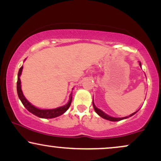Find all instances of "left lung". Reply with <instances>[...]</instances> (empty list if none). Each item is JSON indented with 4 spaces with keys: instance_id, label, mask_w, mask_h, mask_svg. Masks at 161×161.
I'll use <instances>...</instances> for the list:
<instances>
[{
    "instance_id": "left-lung-1",
    "label": "left lung",
    "mask_w": 161,
    "mask_h": 161,
    "mask_svg": "<svg viewBox=\"0 0 161 161\" xmlns=\"http://www.w3.org/2000/svg\"><path fill=\"white\" fill-rule=\"evenodd\" d=\"M139 64H140V66H141V63H140ZM93 107H94V109H95V112L97 113V114H98L100 116H101V117L104 118V119H108V120L113 121V122H116V121H119V120H122V119H126V118H128V116H125V117H123V118H115V117H112V116H110L107 115V114H105V113L103 112L102 110H100V109L96 108L95 104H94V102H93ZM136 112H137V111H136ZM136 112H135V113H133V114H131V115H129V116H132V115H134V114H136Z\"/></svg>"
}]
</instances>
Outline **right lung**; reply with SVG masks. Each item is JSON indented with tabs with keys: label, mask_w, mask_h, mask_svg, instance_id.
<instances>
[{
	"label": "right lung",
	"mask_w": 161,
	"mask_h": 161,
	"mask_svg": "<svg viewBox=\"0 0 161 161\" xmlns=\"http://www.w3.org/2000/svg\"><path fill=\"white\" fill-rule=\"evenodd\" d=\"M22 70H23V66L20 67L19 70V73H18V79H17V94L18 96H19V98L21 101V102L23 103L25 108L29 110V112L32 113V114L36 115L40 118H45V119H51V118L57 117V116H59L62 115L63 114H64L66 110H68V108H69L70 104H71L72 102V94L70 95V99L68 102V104L63 107H60V108H57L55 109H51V110H41V109H38L36 108V107L33 106L32 104H31L29 101L25 99V97H24L23 92H22L21 89V82H20L19 76L21 75Z\"/></svg>",
	"instance_id": "add662e5"
}]
</instances>
